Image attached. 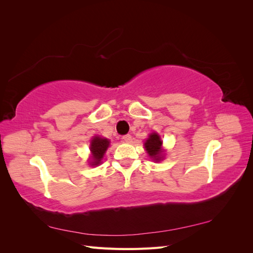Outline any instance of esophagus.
<instances>
[{
    "label": "esophagus",
    "instance_id": "34e87169",
    "mask_svg": "<svg viewBox=\"0 0 253 253\" xmlns=\"http://www.w3.org/2000/svg\"><path fill=\"white\" fill-rule=\"evenodd\" d=\"M122 140H124L125 142H131L132 141V136L129 134L124 135V136H122Z\"/></svg>",
    "mask_w": 253,
    "mask_h": 253
}]
</instances>
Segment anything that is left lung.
<instances>
[{
    "label": "left lung",
    "mask_w": 253,
    "mask_h": 253,
    "mask_svg": "<svg viewBox=\"0 0 253 253\" xmlns=\"http://www.w3.org/2000/svg\"><path fill=\"white\" fill-rule=\"evenodd\" d=\"M162 139L156 133H152L147 141L144 142L145 150L154 160H160V158H162L160 157L162 156Z\"/></svg>",
    "instance_id": "8db88e82"
}]
</instances>
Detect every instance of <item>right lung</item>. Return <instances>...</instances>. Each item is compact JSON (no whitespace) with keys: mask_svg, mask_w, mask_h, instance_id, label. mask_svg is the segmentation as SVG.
<instances>
[{"mask_svg":"<svg viewBox=\"0 0 253 253\" xmlns=\"http://www.w3.org/2000/svg\"><path fill=\"white\" fill-rule=\"evenodd\" d=\"M110 141L106 138H100V137H94V139L90 142V152L93 160L90 162L91 166H97L101 164V159L103 158L106 149L109 148Z\"/></svg>","mask_w":253,"mask_h":253,"instance_id":"1","label":"right lung"}]
</instances>
